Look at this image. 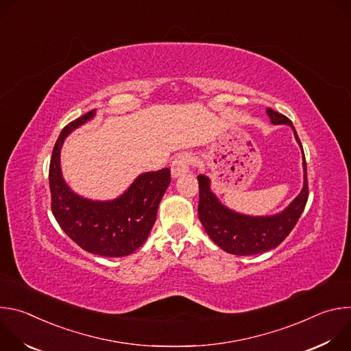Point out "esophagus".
<instances>
[{"mask_svg": "<svg viewBox=\"0 0 351 351\" xmlns=\"http://www.w3.org/2000/svg\"><path fill=\"white\" fill-rule=\"evenodd\" d=\"M191 164H193V157L190 154L183 153V154L176 156V158L172 161V165H171L172 176L178 178V176L184 175L186 172H189Z\"/></svg>", "mask_w": 351, "mask_h": 351, "instance_id": "1", "label": "esophagus"}]
</instances>
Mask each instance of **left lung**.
<instances>
[{"label": "left lung", "mask_w": 351, "mask_h": 351, "mask_svg": "<svg viewBox=\"0 0 351 351\" xmlns=\"http://www.w3.org/2000/svg\"><path fill=\"white\" fill-rule=\"evenodd\" d=\"M267 114L274 125H289L294 132L297 143L303 149L302 141L287 117L271 108L267 110ZM303 165L304 186L302 193L293 199V203L283 213L272 217H248L228 210L210 190V179L204 175H198V218L207 234L226 253L236 256H254L278 247L293 230L307 204L308 179L304 153Z\"/></svg>", "instance_id": "1"}]
</instances>
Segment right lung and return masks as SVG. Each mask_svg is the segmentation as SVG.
<instances>
[{
  "label": "right lung",
  "mask_w": 351,
  "mask_h": 351,
  "mask_svg": "<svg viewBox=\"0 0 351 351\" xmlns=\"http://www.w3.org/2000/svg\"><path fill=\"white\" fill-rule=\"evenodd\" d=\"M94 115L95 110H91L68 123L54 145L48 172L51 210L61 229L86 252L103 257H125L147 240L171 183V171L164 168L140 175L112 202H91L75 194L61 175V147L73 129Z\"/></svg>",
  "instance_id": "obj_1"
}]
</instances>
